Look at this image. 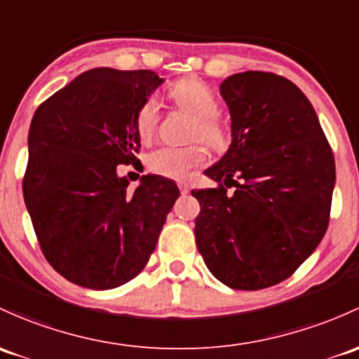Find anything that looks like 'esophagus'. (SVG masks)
Listing matches in <instances>:
<instances>
[{"label": "esophagus", "mask_w": 359, "mask_h": 359, "mask_svg": "<svg viewBox=\"0 0 359 359\" xmlns=\"http://www.w3.org/2000/svg\"><path fill=\"white\" fill-rule=\"evenodd\" d=\"M179 189H180V192H182V194H189V191H191V187L187 186V184H179Z\"/></svg>", "instance_id": "esophagus-1"}]
</instances>
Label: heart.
I'll use <instances>...</instances> for the list:
<instances>
[{"label": "heart", "mask_w": 359, "mask_h": 359, "mask_svg": "<svg viewBox=\"0 0 359 359\" xmlns=\"http://www.w3.org/2000/svg\"><path fill=\"white\" fill-rule=\"evenodd\" d=\"M170 97L177 107L186 110L196 118L192 135L205 141L213 149H222L227 144V134L222 123L215 116L218 113V100L215 93L203 81L187 79L179 82ZM160 118V104L154 96L142 101L134 116L135 130L142 141H149L154 135ZM206 161L205 149L199 144L191 146H161L151 151L146 158V165L153 173L175 180L189 179L194 170L201 168Z\"/></svg>", "instance_id": "heart-1"}]
</instances>
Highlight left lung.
Masks as SVG:
<instances>
[{
	"label": "left lung",
	"mask_w": 359,
	"mask_h": 359,
	"mask_svg": "<svg viewBox=\"0 0 359 359\" xmlns=\"http://www.w3.org/2000/svg\"><path fill=\"white\" fill-rule=\"evenodd\" d=\"M220 94L232 142L205 172L218 187L192 191L201 205L196 244L222 284L265 289L290 277L325 236L334 154L311 103L287 79L243 72Z\"/></svg>",
	"instance_id": "left-lung-1"
}]
</instances>
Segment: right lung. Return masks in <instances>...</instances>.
I'll list each match as a JSON object with an SVG mask.
<instances>
[{
  "mask_svg": "<svg viewBox=\"0 0 359 359\" xmlns=\"http://www.w3.org/2000/svg\"><path fill=\"white\" fill-rule=\"evenodd\" d=\"M161 82L151 70L101 67L34 113L25 206L50 265L82 287L113 289L141 273L180 194L160 175L127 191L116 173L137 161L135 111Z\"/></svg>",
  "mask_w": 359,
  "mask_h": 359,
  "instance_id": "1",
  "label": "right lung"
}]
</instances>
